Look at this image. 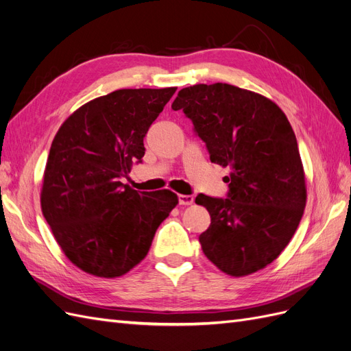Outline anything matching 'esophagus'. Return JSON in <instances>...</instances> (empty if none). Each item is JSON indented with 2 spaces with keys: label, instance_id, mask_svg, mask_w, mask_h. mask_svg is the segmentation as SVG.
<instances>
[{
  "label": "esophagus",
  "instance_id": "1",
  "mask_svg": "<svg viewBox=\"0 0 351 351\" xmlns=\"http://www.w3.org/2000/svg\"><path fill=\"white\" fill-rule=\"evenodd\" d=\"M178 199H179V204H180V206H191L192 202H194V197H192V195L179 194V195H178Z\"/></svg>",
  "mask_w": 351,
  "mask_h": 351
}]
</instances>
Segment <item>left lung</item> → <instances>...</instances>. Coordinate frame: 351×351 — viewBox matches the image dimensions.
I'll return each mask as SVG.
<instances>
[{"label": "left lung", "mask_w": 351, "mask_h": 351, "mask_svg": "<svg viewBox=\"0 0 351 351\" xmlns=\"http://www.w3.org/2000/svg\"><path fill=\"white\" fill-rule=\"evenodd\" d=\"M172 109L194 123L210 160L230 167L228 198H195L211 217L199 234L202 252L232 277L265 268L289 245L306 206L299 147L285 112L226 83L185 87Z\"/></svg>", "instance_id": "obj_1"}]
</instances>
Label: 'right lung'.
<instances>
[{
    "label": "right lung",
    "mask_w": 351,
    "mask_h": 351,
    "mask_svg": "<svg viewBox=\"0 0 351 351\" xmlns=\"http://www.w3.org/2000/svg\"><path fill=\"white\" fill-rule=\"evenodd\" d=\"M175 92L115 90L78 108L55 135L40 207L65 256L87 274H127L178 204L169 189L138 192L121 182L141 162L145 134Z\"/></svg>",
    "instance_id": "1"
}]
</instances>
